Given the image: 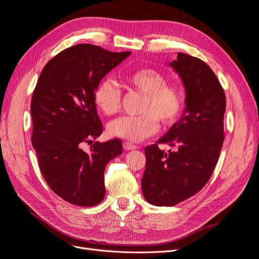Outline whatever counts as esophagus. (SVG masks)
Masks as SVG:
<instances>
[{
  "label": "esophagus",
  "mask_w": 259,
  "mask_h": 259,
  "mask_svg": "<svg viewBox=\"0 0 259 259\" xmlns=\"http://www.w3.org/2000/svg\"><path fill=\"white\" fill-rule=\"evenodd\" d=\"M123 148L125 149V150H135V149H137L138 147L134 144L132 143H128V142H124L123 143Z\"/></svg>",
  "instance_id": "1"
}]
</instances>
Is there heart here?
Wrapping results in <instances>:
<instances>
[{"label": "heart", "instance_id": "1", "mask_svg": "<svg viewBox=\"0 0 259 259\" xmlns=\"http://www.w3.org/2000/svg\"><path fill=\"white\" fill-rule=\"evenodd\" d=\"M128 88L144 95L139 107V115L122 116L108 124L107 132L112 137L130 142H140L158 131L159 123L164 127L174 125L185 109L184 91L176 84L167 83L166 75L152 68H143L125 74ZM94 101L106 115L120 110L122 93L110 79L101 80L94 91Z\"/></svg>", "mask_w": 259, "mask_h": 259}]
</instances>
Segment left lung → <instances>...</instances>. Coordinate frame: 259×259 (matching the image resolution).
Returning <instances> with one entry per match:
<instances>
[{"instance_id":"8db88e82","label":"left lung","mask_w":259,"mask_h":259,"mask_svg":"<svg viewBox=\"0 0 259 259\" xmlns=\"http://www.w3.org/2000/svg\"><path fill=\"white\" fill-rule=\"evenodd\" d=\"M170 66L186 88V108L158 143L145 148L142 189L145 199L156 206H173L198 193L213 174L225 139L226 95L213 70L184 53H178ZM159 143L175 150L163 152Z\"/></svg>"}]
</instances>
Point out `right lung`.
Wrapping results in <instances>:
<instances>
[{"instance_id":"obj_1","label":"right lung","mask_w":259,"mask_h":259,"mask_svg":"<svg viewBox=\"0 0 259 259\" xmlns=\"http://www.w3.org/2000/svg\"><path fill=\"white\" fill-rule=\"evenodd\" d=\"M130 55L77 44L52 58L37 80L31 99V143L45 182L71 204L95 206L103 201L106 165L122 153L119 138L96 142L90 151L82 145L103 133L94 91Z\"/></svg>"}]
</instances>
